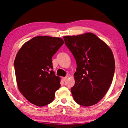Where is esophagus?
I'll return each instance as SVG.
<instances>
[{
  "instance_id": "34e87169",
  "label": "esophagus",
  "mask_w": 128,
  "mask_h": 128,
  "mask_svg": "<svg viewBox=\"0 0 128 128\" xmlns=\"http://www.w3.org/2000/svg\"><path fill=\"white\" fill-rule=\"evenodd\" d=\"M67 76H65V77H62V81H66V80H67Z\"/></svg>"
}]
</instances>
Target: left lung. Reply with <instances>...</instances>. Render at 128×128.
Segmentation results:
<instances>
[{
    "mask_svg": "<svg viewBox=\"0 0 128 128\" xmlns=\"http://www.w3.org/2000/svg\"><path fill=\"white\" fill-rule=\"evenodd\" d=\"M63 38L77 66L75 84L71 90L75 101L84 106L96 104L104 96L113 80L115 64L112 50L91 33Z\"/></svg>",
    "mask_w": 128,
    "mask_h": 128,
    "instance_id": "8db88e82",
    "label": "left lung"
}]
</instances>
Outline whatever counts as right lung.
<instances>
[{"label": "right lung", "instance_id": "1", "mask_svg": "<svg viewBox=\"0 0 128 128\" xmlns=\"http://www.w3.org/2000/svg\"><path fill=\"white\" fill-rule=\"evenodd\" d=\"M63 44L59 37L37 36L25 42L17 53L14 66L18 90L36 106L50 104L60 87L52 57Z\"/></svg>", "mask_w": 128, "mask_h": 128}]
</instances>
